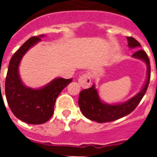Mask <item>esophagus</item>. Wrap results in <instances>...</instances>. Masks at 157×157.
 <instances>
[{
  "instance_id": "esophagus-1",
  "label": "esophagus",
  "mask_w": 157,
  "mask_h": 157,
  "mask_svg": "<svg viewBox=\"0 0 157 157\" xmlns=\"http://www.w3.org/2000/svg\"><path fill=\"white\" fill-rule=\"evenodd\" d=\"M78 83L82 88H88L91 85V78L89 74L82 75L78 78Z\"/></svg>"
}]
</instances>
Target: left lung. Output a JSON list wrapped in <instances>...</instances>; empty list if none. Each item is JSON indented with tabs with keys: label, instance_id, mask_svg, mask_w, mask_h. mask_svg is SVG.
<instances>
[{
	"label": "left lung",
	"instance_id": "8db88e82",
	"mask_svg": "<svg viewBox=\"0 0 157 157\" xmlns=\"http://www.w3.org/2000/svg\"><path fill=\"white\" fill-rule=\"evenodd\" d=\"M128 46L130 48H137L132 55L133 57L141 59L147 66V78L141 90L126 102L116 105H109L101 101L96 90L95 85L90 88L85 89L80 92L78 98V105L82 114L89 120L98 123H106L119 120L123 116H127L133 112L138 106L140 101L146 92L150 80V63L146 52L142 49H138L141 47L140 43L132 37H127Z\"/></svg>",
	"mask_w": 157,
	"mask_h": 157
}]
</instances>
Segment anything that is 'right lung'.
<instances>
[{"instance_id": "obj_1", "label": "right lung", "mask_w": 157, "mask_h": 157, "mask_svg": "<svg viewBox=\"0 0 157 157\" xmlns=\"http://www.w3.org/2000/svg\"><path fill=\"white\" fill-rule=\"evenodd\" d=\"M44 35L34 36L27 40L15 52L10 59L5 79V94L8 106L15 116L29 124H42L54 112L55 102L72 78H57L40 89L26 86L19 74V65L24 54Z\"/></svg>"}]
</instances>
